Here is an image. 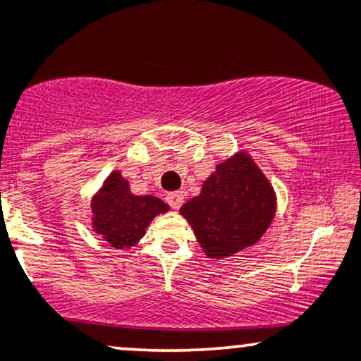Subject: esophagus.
<instances>
[{
    "mask_svg": "<svg viewBox=\"0 0 361 361\" xmlns=\"http://www.w3.org/2000/svg\"><path fill=\"white\" fill-rule=\"evenodd\" d=\"M183 198H185L183 192H173V193H168L166 200H168V204L171 205V209L178 210L181 205H183Z\"/></svg>",
    "mask_w": 361,
    "mask_h": 361,
    "instance_id": "1",
    "label": "esophagus"
}]
</instances>
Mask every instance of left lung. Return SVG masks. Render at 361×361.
I'll return each instance as SVG.
<instances>
[{"label":"left lung","mask_w":361,"mask_h":361,"mask_svg":"<svg viewBox=\"0 0 361 361\" xmlns=\"http://www.w3.org/2000/svg\"><path fill=\"white\" fill-rule=\"evenodd\" d=\"M276 212L275 190L246 151L219 163L180 214L192 226L205 256L229 258L267 233Z\"/></svg>","instance_id":"8db88e82"}]
</instances>
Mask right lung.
<instances>
[{
  "label": "right lung",
  "instance_id": "right-lung-1",
  "mask_svg": "<svg viewBox=\"0 0 361 361\" xmlns=\"http://www.w3.org/2000/svg\"><path fill=\"white\" fill-rule=\"evenodd\" d=\"M169 205L152 195H134L120 171H111L91 198V227L111 247L135 246L152 219L166 214Z\"/></svg>",
  "mask_w": 361,
  "mask_h": 361
}]
</instances>
